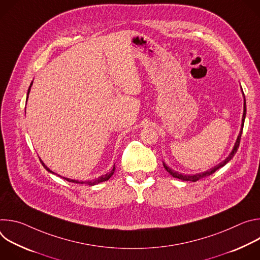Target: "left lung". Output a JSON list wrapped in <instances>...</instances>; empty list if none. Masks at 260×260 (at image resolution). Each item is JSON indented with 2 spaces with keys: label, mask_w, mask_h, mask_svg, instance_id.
<instances>
[{
  "label": "left lung",
  "mask_w": 260,
  "mask_h": 260,
  "mask_svg": "<svg viewBox=\"0 0 260 260\" xmlns=\"http://www.w3.org/2000/svg\"><path fill=\"white\" fill-rule=\"evenodd\" d=\"M245 117H246V100H245V95H244V114H243V119H242V128H241L240 135H239V137H238V139H237V142H236V144H235V147H234V149H233L232 153L230 154V156H229L223 162L219 164L218 166H216L215 168H213V169H211V170H209V171H207V172L200 173V174H197V175H182V174H179L178 172H175V171H173L171 168H169L165 162H164V168H165L166 171H167L170 175H172L174 178H178V179H180V180H182V181H192V182H197L198 180H200V179H202V178H205V177H207V176L212 175V174L215 173L218 169H220V168H222V167H224V166L235 156V154L237 153V151H238V149H239V146H240V142H241V136H242L243 127H244Z\"/></svg>",
  "instance_id": "8db88e82"
}]
</instances>
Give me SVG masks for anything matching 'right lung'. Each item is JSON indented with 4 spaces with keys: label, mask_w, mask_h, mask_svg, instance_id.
<instances>
[{
    "label": "right lung",
    "mask_w": 260,
    "mask_h": 260,
    "mask_svg": "<svg viewBox=\"0 0 260 260\" xmlns=\"http://www.w3.org/2000/svg\"><path fill=\"white\" fill-rule=\"evenodd\" d=\"M30 86H31V83H30ZM30 86L28 87V91H27V95H28V92H29V89H30ZM41 162H42V165H43V167L48 171V172H50V173H52L53 174V172L52 171H50L44 164H43V161L41 160ZM114 172H115V166L113 167V169H112V171H111L110 173H108V174H106V175H103V176H101V177H99L96 180H93V181H85V182H83V181H78V180H72V179H68V178H63L64 180H67V181H69V182H73V183H78V184H87V185H94V184H98V183H101V182H104V181H107V180H109L110 179V177L112 176L113 174H114Z\"/></svg>",
    "instance_id": "right-lung-1"
}]
</instances>
